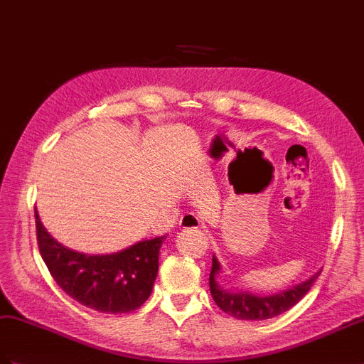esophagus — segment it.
<instances>
[{
  "mask_svg": "<svg viewBox=\"0 0 364 364\" xmlns=\"http://www.w3.org/2000/svg\"><path fill=\"white\" fill-rule=\"evenodd\" d=\"M200 224V219L196 216V215H193V213H187V215H183L182 216V219H181V225L182 227H198Z\"/></svg>",
  "mask_w": 364,
  "mask_h": 364,
  "instance_id": "34e87169",
  "label": "esophagus"
}]
</instances>
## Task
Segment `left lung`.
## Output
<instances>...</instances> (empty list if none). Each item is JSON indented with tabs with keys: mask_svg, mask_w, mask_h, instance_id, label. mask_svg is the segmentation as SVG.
Here are the masks:
<instances>
[{
	"mask_svg": "<svg viewBox=\"0 0 364 364\" xmlns=\"http://www.w3.org/2000/svg\"><path fill=\"white\" fill-rule=\"evenodd\" d=\"M220 272V264L213 256V267L210 272V291L215 299L218 307L230 316L237 318V320H252L261 321L269 320V318L277 316L279 314L287 312L289 309L294 307L298 301L303 298L310 287L314 286L315 279L320 277V272H316L312 278L301 282V284L282 290L279 294L270 296H258L250 291H227L220 287L216 281V277Z\"/></svg>",
	"mask_w": 364,
	"mask_h": 364,
	"instance_id": "left-lung-1",
	"label": "left lung"
}]
</instances>
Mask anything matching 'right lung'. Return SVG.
Returning <instances> with one entry per match:
<instances>
[{
	"instance_id": "1",
	"label": "right lung",
	"mask_w": 364,
	"mask_h": 364,
	"mask_svg": "<svg viewBox=\"0 0 364 364\" xmlns=\"http://www.w3.org/2000/svg\"><path fill=\"white\" fill-rule=\"evenodd\" d=\"M40 255L57 284L82 306L102 314H128L151 295L159 270V236L112 255L90 256L66 249L43 227L37 210Z\"/></svg>"
}]
</instances>
